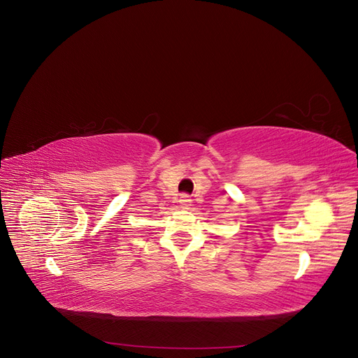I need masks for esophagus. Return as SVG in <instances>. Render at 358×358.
I'll return each mask as SVG.
<instances>
[{"instance_id":"34e87169","label":"esophagus","mask_w":358,"mask_h":358,"mask_svg":"<svg viewBox=\"0 0 358 358\" xmlns=\"http://www.w3.org/2000/svg\"><path fill=\"white\" fill-rule=\"evenodd\" d=\"M179 202H180V206H182V208H188V207L191 206V199H189V196H188V195H186V194L180 195V199H179Z\"/></svg>"}]
</instances>
